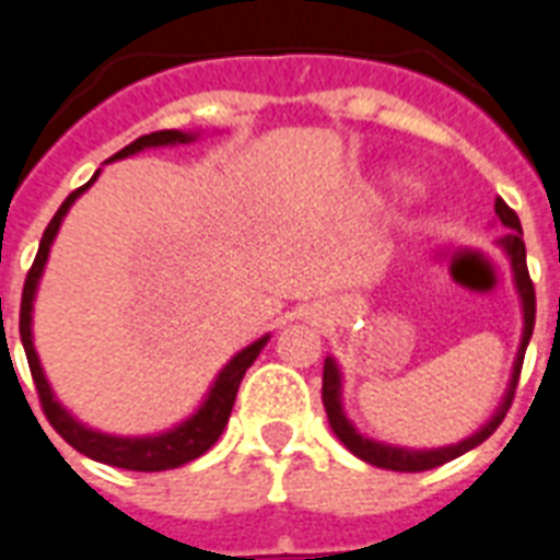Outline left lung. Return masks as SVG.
<instances>
[{
  "mask_svg": "<svg viewBox=\"0 0 560 560\" xmlns=\"http://www.w3.org/2000/svg\"><path fill=\"white\" fill-rule=\"evenodd\" d=\"M494 211H497V218H500V223L512 229V235H505L503 246H505V253H509V258H512L514 281H517V290H521L523 314H526L523 342H521V351H517V363H514V374H512V389H509V395H505L503 407L497 409V416L491 418V421H488L477 435H470V439H465V442L451 444V447H439V451L386 447V444H377L372 442V439H363V435L349 424V418H346L340 404V372H337V366H334V360L328 358L323 369V404H325V412H328V424H331V430L337 433V439H340V442L354 453V456L369 462V465H377V468H386V470H407V474L439 468V465H444V462L456 459V456H462V453H468L470 447H477V444L486 442L488 435L503 424L505 412H509V407H512L514 386H517V377H521V369H523V354H526L532 328H535V284H532L529 267H526V244H523L521 218L514 214V209H509V202H505L503 197H497Z\"/></svg>",
  "mask_w": 560,
  "mask_h": 560,
  "instance_id": "8db88e82",
  "label": "left lung"
}]
</instances>
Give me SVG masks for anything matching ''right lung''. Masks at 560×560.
<instances>
[{
    "label": "right lung",
    "instance_id": "1",
    "mask_svg": "<svg viewBox=\"0 0 560 560\" xmlns=\"http://www.w3.org/2000/svg\"><path fill=\"white\" fill-rule=\"evenodd\" d=\"M177 142H191V136L179 133V130H156V133L139 136L136 142H130L127 148L109 156V160H125L130 153L142 151V148H156V144H177ZM98 177V174H95ZM92 177V179H95ZM92 179L86 186H81L78 191H72L63 200V206L57 209V214L51 218V223L43 232V241H39L37 258L31 264L28 276H25V288H22V302H20V337H22V349H25V358H28L31 377H34V386H37V398L39 407L46 412L48 424L55 427L60 439L72 444L74 451L90 456L95 462H104V465H116V468L125 470H168L179 468L186 462L197 459L202 453L209 451L211 444L218 442L223 427L229 421V412L235 407V395L237 386L244 381L246 369L253 366V360L261 354V349L267 346V337H261L258 342H253L249 349H244L241 354L229 360L226 369L218 374V381L211 386L209 398L197 409V416H191L186 424H179L177 430L162 435H151V439H118V435H104L95 433V430H86L83 424H78L69 412H66L60 404L55 400L51 389H48L46 374L39 369L37 351H34V342H31V302H34V290H37L39 272L46 267L48 258V246L55 241L57 229H60V220L69 211V206L74 202L78 194H83L92 186Z\"/></svg>",
    "mask_w": 560,
    "mask_h": 560
}]
</instances>
